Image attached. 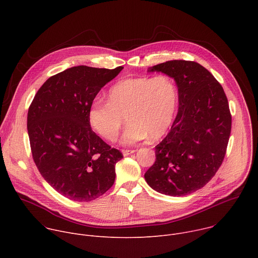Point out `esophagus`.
Instances as JSON below:
<instances>
[{"instance_id":"obj_1","label":"esophagus","mask_w":258,"mask_h":258,"mask_svg":"<svg viewBox=\"0 0 258 258\" xmlns=\"http://www.w3.org/2000/svg\"><path fill=\"white\" fill-rule=\"evenodd\" d=\"M135 152H136V150H122V153L124 156H128Z\"/></svg>"}]
</instances>
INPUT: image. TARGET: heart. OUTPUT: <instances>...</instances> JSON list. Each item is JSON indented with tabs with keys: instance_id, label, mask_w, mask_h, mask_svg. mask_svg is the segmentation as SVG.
I'll list each match as a JSON object with an SVG mask.
<instances>
[{
	"instance_id": "1",
	"label": "heart",
	"mask_w": 258,
	"mask_h": 258,
	"mask_svg": "<svg viewBox=\"0 0 258 258\" xmlns=\"http://www.w3.org/2000/svg\"><path fill=\"white\" fill-rule=\"evenodd\" d=\"M177 103V88L169 77L130 78L109 89L107 102H92L88 121L100 137L114 141L125 116L128 124L121 137L122 144L134 145L148 137L157 141L171 126Z\"/></svg>"
}]
</instances>
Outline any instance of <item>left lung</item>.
Here are the masks:
<instances>
[{
	"instance_id": "obj_1",
	"label": "left lung",
	"mask_w": 258,
	"mask_h": 258,
	"mask_svg": "<svg viewBox=\"0 0 258 258\" xmlns=\"http://www.w3.org/2000/svg\"><path fill=\"white\" fill-rule=\"evenodd\" d=\"M148 71L175 81L178 112L170 132L155 147L156 160L145 179L161 194L185 196L203 188L224 161L232 127L228 99L197 62L166 61Z\"/></svg>"
}]
</instances>
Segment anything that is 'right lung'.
<instances>
[{
  "label": "right lung",
  "instance_id": "right-lung-1",
  "mask_svg": "<svg viewBox=\"0 0 258 258\" xmlns=\"http://www.w3.org/2000/svg\"><path fill=\"white\" fill-rule=\"evenodd\" d=\"M122 69L68 68L48 79L29 106L33 161L49 185L70 200L92 201L114 183L115 164L123 156L92 131L88 110Z\"/></svg>",
  "mask_w": 258,
  "mask_h": 258
}]
</instances>
